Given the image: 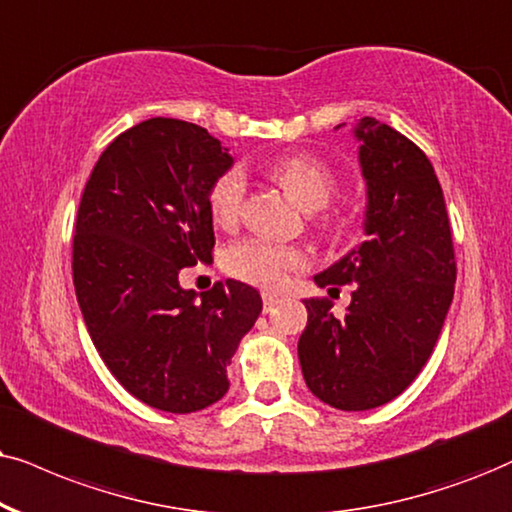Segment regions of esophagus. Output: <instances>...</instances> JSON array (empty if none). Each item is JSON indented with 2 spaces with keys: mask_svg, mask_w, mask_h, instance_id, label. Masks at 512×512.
Instances as JSON below:
<instances>
[{
  "mask_svg": "<svg viewBox=\"0 0 512 512\" xmlns=\"http://www.w3.org/2000/svg\"><path fill=\"white\" fill-rule=\"evenodd\" d=\"M262 302H264V312H271V309H274L276 304L281 302V297L274 295V293H262Z\"/></svg>",
  "mask_w": 512,
  "mask_h": 512,
  "instance_id": "34e87169",
  "label": "esophagus"
}]
</instances>
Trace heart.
Here are the masks:
<instances>
[{
	"mask_svg": "<svg viewBox=\"0 0 512 512\" xmlns=\"http://www.w3.org/2000/svg\"><path fill=\"white\" fill-rule=\"evenodd\" d=\"M271 174L302 208L319 210L335 193V174L321 158L309 153H293L276 160ZM245 177L241 170H226L212 181L208 208L217 226L231 229L243 212ZM307 255L293 245H281L267 238H243L224 250L222 267L229 276L257 288H278L290 271L302 269Z\"/></svg>",
	"mask_w": 512,
	"mask_h": 512,
	"instance_id": "1",
	"label": "heart"
}]
</instances>
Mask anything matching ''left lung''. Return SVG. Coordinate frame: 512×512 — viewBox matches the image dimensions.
Returning a JSON list of instances; mask_svg holds the SVG:
<instances>
[{"label":"left lung","instance_id":"1","mask_svg":"<svg viewBox=\"0 0 512 512\" xmlns=\"http://www.w3.org/2000/svg\"><path fill=\"white\" fill-rule=\"evenodd\" d=\"M368 186L366 241L314 276L319 288L354 286L347 314L304 300L297 342L304 383L340 411L383 406L423 371L454 300L456 257L435 167L390 125L354 129ZM328 290V293H331Z\"/></svg>","mask_w":512,"mask_h":512}]
</instances>
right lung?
<instances>
[{
	"mask_svg": "<svg viewBox=\"0 0 512 512\" xmlns=\"http://www.w3.org/2000/svg\"><path fill=\"white\" fill-rule=\"evenodd\" d=\"M234 163L193 122L151 118L108 144L84 186L73 283L96 352L139 401L170 413L208 409L255 326L262 297L241 281L205 293L179 271L212 260L208 191Z\"/></svg>",
	"mask_w": 512,
	"mask_h": 512,
	"instance_id": "add662e5",
	"label": "right lung"
}]
</instances>
